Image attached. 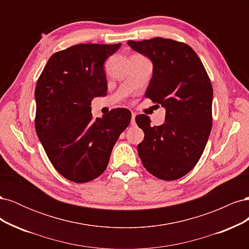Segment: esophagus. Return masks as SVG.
Segmentation results:
<instances>
[{"label": "esophagus", "instance_id": "1", "mask_svg": "<svg viewBox=\"0 0 249 249\" xmlns=\"http://www.w3.org/2000/svg\"><path fill=\"white\" fill-rule=\"evenodd\" d=\"M135 117H136V113H134V112H132V119H131V124L132 125H135Z\"/></svg>", "mask_w": 249, "mask_h": 249}]
</instances>
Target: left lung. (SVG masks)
Here are the masks:
<instances>
[{"label": "left lung", "mask_w": 249, "mask_h": 249, "mask_svg": "<svg viewBox=\"0 0 249 249\" xmlns=\"http://www.w3.org/2000/svg\"><path fill=\"white\" fill-rule=\"evenodd\" d=\"M127 44L153 61L145 97L166 109L165 123L152 126L147 115L135 119L144 132L137 146L145 169L175 180L194 168L212 129L213 88L196 53L184 42L155 37Z\"/></svg>", "instance_id": "left-lung-1"}]
</instances>
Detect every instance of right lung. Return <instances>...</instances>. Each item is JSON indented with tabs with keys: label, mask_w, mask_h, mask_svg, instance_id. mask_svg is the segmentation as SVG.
Segmentation results:
<instances>
[{
	"label": "right lung",
	"mask_w": 249,
	"mask_h": 249,
	"mask_svg": "<svg viewBox=\"0 0 249 249\" xmlns=\"http://www.w3.org/2000/svg\"><path fill=\"white\" fill-rule=\"evenodd\" d=\"M117 44L81 43L53 54L35 88V129L55 169L87 183L107 168L112 148L131 122L124 108L92 118L91 101L107 94L104 71Z\"/></svg>",
	"instance_id": "add662e5"
}]
</instances>
